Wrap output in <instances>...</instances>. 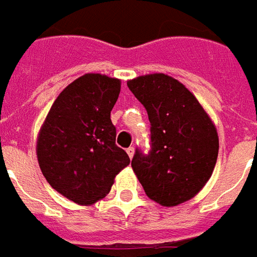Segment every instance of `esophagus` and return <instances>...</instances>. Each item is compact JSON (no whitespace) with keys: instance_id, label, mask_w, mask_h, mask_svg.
<instances>
[{"instance_id":"esophagus-1","label":"esophagus","mask_w":257,"mask_h":257,"mask_svg":"<svg viewBox=\"0 0 257 257\" xmlns=\"http://www.w3.org/2000/svg\"><path fill=\"white\" fill-rule=\"evenodd\" d=\"M127 154H128L130 158H133V156H134V147H128V149H127Z\"/></svg>"}]
</instances>
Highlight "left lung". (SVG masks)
Instances as JSON below:
<instances>
[{"mask_svg":"<svg viewBox=\"0 0 257 257\" xmlns=\"http://www.w3.org/2000/svg\"><path fill=\"white\" fill-rule=\"evenodd\" d=\"M151 123V151L139 150L132 167L147 197L177 206L197 195L211 178L219 139L209 114L177 79L164 73L127 82Z\"/></svg>","mask_w":257,"mask_h":257,"instance_id":"1","label":"left lung"}]
</instances>
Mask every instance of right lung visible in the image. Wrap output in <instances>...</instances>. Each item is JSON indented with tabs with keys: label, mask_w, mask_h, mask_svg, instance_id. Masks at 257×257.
I'll use <instances>...</instances> for the list:
<instances>
[{
	"label": "right lung",
	"mask_w": 257,
	"mask_h": 257,
	"mask_svg": "<svg viewBox=\"0 0 257 257\" xmlns=\"http://www.w3.org/2000/svg\"><path fill=\"white\" fill-rule=\"evenodd\" d=\"M121 82L86 73L53 101L36 140V157L46 181L65 198L92 205L110 192L116 175L130 164L116 146L110 120Z\"/></svg>",
	"instance_id": "1"
}]
</instances>
